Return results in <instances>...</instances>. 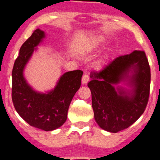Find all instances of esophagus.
<instances>
[{
    "mask_svg": "<svg viewBox=\"0 0 160 160\" xmlns=\"http://www.w3.org/2000/svg\"><path fill=\"white\" fill-rule=\"evenodd\" d=\"M88 81H89L88 75H86V74H85V75L82 76V85H85V84H87L88 82Z\"/></svg>",
    "mask_w": 160,
    "mask_h": 160,
    "instance_id": "34e87169",
    "label": "esophagus"
}]
</instances>
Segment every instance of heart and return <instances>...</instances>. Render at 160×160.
Instances as JSON below:
<instances>
[{
	"label": "heart",
	"mask_w": 160,
	"mask_h": 160,
	"mask_svg": "<svg viewBox=\"0 0 160 160\" xmlns=\"http://www.w3.org/2000/svg\"><path fill=\"white\" fill-rule=\"evenodd\" d=\"M92 42L94 45L99 46L101 45L102 43H104L105 42V38H104L103 36H96V37H93L92 39Z\"/></svg>",
	"instance_id": "1"
}]
</instances>
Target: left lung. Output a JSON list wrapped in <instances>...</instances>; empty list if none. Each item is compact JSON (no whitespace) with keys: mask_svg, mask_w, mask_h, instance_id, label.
Instances as JSON below:
<instances>
[{"mask_svg":"<svg viewBox=\"0 0 160 160\" xmlns=\"http://www.w3.org/2000/svg\"><path fill=\"white\" fill-rule=\"evenodd\" d=\"M94 120L101 128L117 133L133 124L147 107L150 87V68L143 51L113 60L100 72L90 74ZM125 84L128 88L119 85Z\"/></svg>","mask_w":160,"mask_h":160,"instance_id":"left-lung-1","label":"left lung"}]
</instances>
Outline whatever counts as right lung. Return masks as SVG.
Here are the masks:
<instances>
[{
  "instance_id": "add662e5",
  "label": "right lung",
  "mask_w": 160,
  "mask_h": 160,
  "mask_svg": "<svg viewBox=\"0 0 160 160\" xmlns=\"http://www.w3.org/2000/svg\"><path fill=\"white\" fill-rule=\"evenodd\" d=\"M45 37L44 31L37 29L20 47L12 71V101L17 112L30 126L51 131L66 121L70 103L81 86L83 72L64 73L56 87L46 93L34 90L26 80L23 71Z\"/></svg>"
}]
</instances>
